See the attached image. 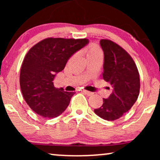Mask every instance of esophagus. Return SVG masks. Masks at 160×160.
I'll use <instances>...</instances> for the list:
<instances>
[{"mask_svg":"<svg viewBox=\"0 0 160 160\" xmlns=\"http://www.w3.org/2000/svg\"><path fill=\"white\" fill-rule=\"evenodd\" d=\"M82 92H84V94H86V95H87L88 96H90V95H93L92 92H89V91L85 90V89H83Z\"/></svg>","mask_w":160,"mask_h":160,"instance_id":"34e87169","label":"esophagus"}]
</instances>
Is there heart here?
<instances>
[{
	"mask_svg": "<svg viewBox=\"0 0 160 160\" xmlns=\"http://www.w3.org/2000/svg\"><path fill=\"white\" fill-rule=\"evenodd\" d=\"M98 54H102L101 51L100 49L96 46H92V47H90L87 49V58H89V57H92L98 55Z\"/></svg>",
	"mask_w": 160,
	"mask_h": 160,
	"instance_id": "1",
	"label": "heart"
}]
</instances>
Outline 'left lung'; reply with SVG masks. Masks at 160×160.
Here are the masks:
<instances>
[{
  "mask_svg": "<svg viewBox=\"0 0 160 160\" xmlns=\"http://www.w3.org/2000/svg\"><path fill=\"white\" fill-rule=\"evenodd\" d=\"M100 45L104 54L102 77L110 84L108 89L111 93L94 111L102 119L113 121L128 112L136 102L140 90L139 73L132 58L121 47L104 39L100 41Z\"/></svg>",
  "mask_w": 160,
  "mask_h": 160,
  "instance_id": "1",
  "label": "left lung"
}]
</instances>
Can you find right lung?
<instances>
[{
	"label": "right lung",
	"mask_w": 160,
	"mask_h": 160,
	"mask_svg": "<svg viewBox=\"0 0 160 160\" xmlns=\"http://www.w3.org/2000/svg\"><path fill=\"white\" fill-rule=\"evenodd\" d=\"M89 43L88 39L49 38L33 46L22 65L19 83L30 108L52 119L64 112L74 92L57 89L53 81L68 59Z\"/></svg>",
	"instance_id": "obj_1"
}]
</instances>
